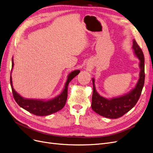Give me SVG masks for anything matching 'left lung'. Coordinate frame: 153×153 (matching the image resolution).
<instances>
[{
  "mask_svg": "<svg viewBox=\"0 0 153 153\" xmlns=\"http://www.w3.org/2000/svg\"><path fill=\"white\" fill-rule=\"evenodd\" d=\"M132 49L134 55L139 60L140 72L136 84L129 92L120 97L111 98H105L97 92L94 84V79H92L93 93L91 108L101 116L110 119L120 118L131 110L139 100L144 84V57L142 50L135 39H133Z\"/></svg>",
  "mask_w": 153,
  "mask_h": 153,
  "instance_id": "left-lung-1",
  "label": "left lung"
}]
</instances>
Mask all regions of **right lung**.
Returning a JSON list of instances; mask_svg holds the SVG:
<instances>
[{
	"instance_id": "add662e5",
	"label": "right lung",
	"mask_w": 153,
	"mask_h": 153,
	"mask_svg": "<svg viewBox=\"0 0 153 153\" xmlns=\"http://www.w3.org/2000/svg\"><path fill=\"white\" fill-rule=\"evenodd\" d=\"M14 67V60L12 59V70L10 72V82L11 88L13 93V97L16 103L21 108L29 111L32 114L37 116H47L52 115L54 113L59 111L64 108L65 105L67 98V89L68 85L72 79L74 78L80 72L79 70H75L72 71L67 76V81L65 83L64 88L62 93L56 96L55 97L50 100H38L32 98H26L17 93L13 88V79L11 73Z\"/></svg>"
}]
</instances>
